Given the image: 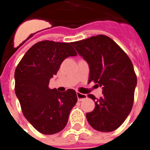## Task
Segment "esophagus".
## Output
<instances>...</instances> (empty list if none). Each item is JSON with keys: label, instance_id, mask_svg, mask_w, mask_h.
<instances>
[{"label": "esophagus", "instance_id": "obj_1", "mask_svg": "<svg viewBox=\"0 0 150 150\" xmlns=\"http://www.w3.org/2000/svg\"><path fill=\"white\" fill-rule=\"evenodd\" d=\"M76 96H77V98L79 101H81V100H83L84 99H86L87 98V95H85V94L80 93V92H76Z\"/></svg>", "mask_w": 150, "mask_h": 150}]
</instances>
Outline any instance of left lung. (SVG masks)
Here are the masks:
<instances>
[{"instance_id":"left-lung-1","label":"left lung","mask_w":150,"mask_h":150,"mask_svg":"<svg viewBox=\"0 0 150 150\" xmlns=\"http://www.w3.org/2000/svg\"><path fill=\"white\" fill-rule=\"evenodd\" d=\"M78 53L88 64V83L102 87L103 96L95 100L94 110L86 113L94 129L110 132L117 129L132 109L137 76L133 64L120 46L106 35L93 36L72 43Z\"/></svg>"}]
</instances>
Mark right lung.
<instances>
[{
    "label": "right lung",
    "instance_id": "obj_1",
    "mask_svg": "<svg viewBox=\"0 0 150 150\" xmlns=\"http://www.w3.org/2000/svg\"><path fill=\"white\" fill-rule=\"evenodd\" d=\"M72 43L40 41L26 52L15 71V92L26 120L43 134L64 128L77 102L74 89L63 93L49 88L66 58L76 55Z\"/></svg>",
    "mask_w": 150,
    "mask_h": 150
}]
</instances>
